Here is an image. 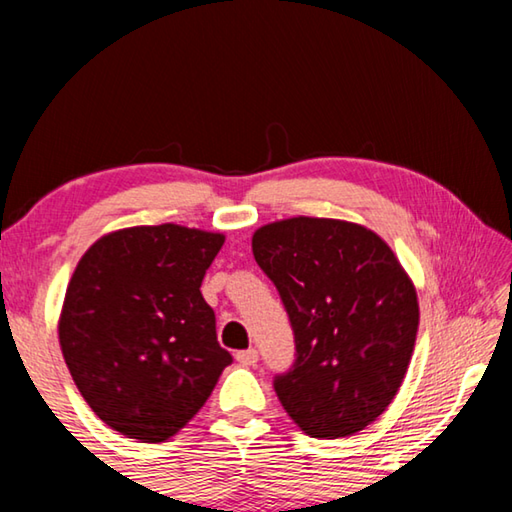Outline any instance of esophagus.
Segmentation results:
<instances>
[{
	"instance_id": "obj_1",
	"label": "esophagus",
	"mask_w": 512,
	"mask_h": 512,
	"mask_svg": "<svg viewBox=\"0 0 512 512\" xmlns=\"http://www.w3.org/2000/svg\"><path fill=\"white\" fill-rule=\"evenodd\" d=\"M257 359H259V354H257V350H253V348L237 352V361L241 363V366H255Z\"/></svg>"
}]
</instances>
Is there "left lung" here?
<instances>
[{"mask_svg":"<svg viewBox=\"0 0 512 512\" xmlns=\"http://www.w3.org/2000/svg\"><path fill=\"white\" fill-rule=\"evenodd\" d=\"M296 336V363L275 377L284 411L311 438H345L375 422L409 370L418 293L391 246L366 225L293 216L255 230Z\"/></svg>","mask_w":512,"mask_h":512,"instance_id":"obj_1","label":"left lung"}]
</instances>
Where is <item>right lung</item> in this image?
Here are the masks:
<instances>
[{
    "mask_svg": "<svg viewBox=\"0 0 512 512\" xmlns=\"http://www.w3.org/2000/svg\"><path fill=\"white\" fill-rule=\"evenodd\" d=\"M223 241L176 223L135 225L103 235L76 264L60 350L83 400L121 436H176L232 363L201 293Z\"/></svg>",
    "mask_w": 512,
    "mask_h": 512,
    "instance_id": "right-lung-1",
    "label": "right lung"
}]
</instances>
